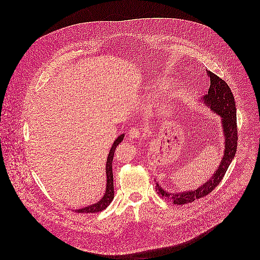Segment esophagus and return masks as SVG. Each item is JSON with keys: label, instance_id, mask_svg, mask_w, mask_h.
I'll return each mask as SVG.
<instances>
[{"label": "esophagus", "instance_id": "1", "mask_svg": "<svg viewBox=\"0 0 260 260\" xmlns=\"http://www.w3.org/2000/svg\"><path fill=\"white\" fill-rule=\"evenodd\" d=\"M128 135H129V137H130L131 139H138V138L141 136V133H140L139 129H137V128H132V129L129 130Z\"/></svg>", "mask_w": 260, "mask_h": 260}]
</instances>
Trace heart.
<instances>
[{
	"mask_svg": "<svg viewBox=\"0 0 260 260\" xmlns=\"http://www.w3.org/2000/svg\"><path fill=\"white\" fill-rule=\"evenodd\" d=\"M170 86H171V81H169L167 79H164L160 82V88H167V87H170ZM152 92H153V89L146 88L145 92L140 95V100H142V101L150 100V95H151Z\"/></svg>",
	"mask_w": 260,
	"mask_h": 260,
	"instance_id": "1",
	"label": "heart"
}]
</instances>
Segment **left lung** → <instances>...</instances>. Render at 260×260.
Masks as SVG:
<instances>
[{
	"instance_id": "left-lung-1",
	"label": "left lung",
	"mask_w": 260,
	"mask_h": 260,
	"mask_svg": "<svg viewBox=\"0 0 260 260\" xmlns=\"http://www.w3.org/2000/svg\"><path fill=\"white\" fill-rule=\"evenodd\" d=\"M210 78V87L208 93L204 95L200 102L204 106L221 117L223 135H224V151L220 164L215 170L213 175L205 183L199 186L195 190L181 191V192H168L161 185L156 183L157 193L164 199L171 200L174 204L183 205L193 202L196 199L202 198L209 194L216 186L221 182L232 159L235 156L237 148V125H236V107L233 94L228 87L227 83L223 81L217 75L207 71Z\"/></svg>"
}]
</instances>
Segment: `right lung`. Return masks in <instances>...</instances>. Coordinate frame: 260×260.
I'll return each instance as SVG.
<instances>
[{
    "instance_id": "add662e5",
    "label": "right lung",
    "mask_w": 260,
    "mask_h": 260,
    "mask_svg": "<svg viewBox=\"0 0 260 260\" xmlns=\"http://www.w3.org/2000/svg\"><path fill=\"white\" fill-rule=\"evenodd\" d=\"M124 134H121L112 144L110 152L108 154L107 157V162H106V189H105V193L102 196V198L92 204V205H88L86 207H83L81 209H76L75 211L78 213H96L99 211L104 210L105 208H107V206L111 203L113 198H114V183H113V171H112V163H113V157H114V153H115V149L117 148V146L123 141L124 139Z\"/></svg>"
}]
</instances>
